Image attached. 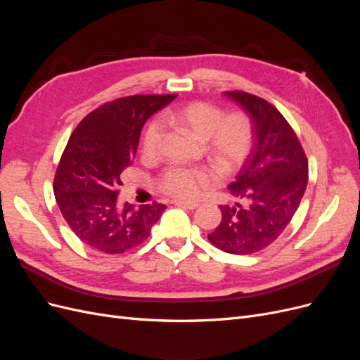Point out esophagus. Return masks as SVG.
I'll return each mask as SVG.
<instances>
[{
    "label": "esophagus",
    "mask_w": 360,
    "mask_h": 360,
    "mask_svg": "<svg viewBox=\"0 0 360 360\" xmlns=\"http://www.w3.org/2000/svg\"><path fill=\"white\" fill-rule=\"evenodd\" d=\"M172 202L176 204V205H179V207H184V209H189V210L197 209V207L200 205L198 202H193V201H181V200H174Z\"/></svg>",
    "instance_id": "1"
}]
</instances>
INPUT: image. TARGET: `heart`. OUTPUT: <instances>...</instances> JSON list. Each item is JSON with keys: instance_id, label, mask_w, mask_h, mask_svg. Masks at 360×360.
Returning a JSON list of instances; mask_svg holds the SVG:
<instances>
[{"instance_id": "b5f03b06", "label": "heart", "mask_w": 360, "mask_h": 360, "mask_svg": "<svg viewBox=\"0 0 360 360\" xmlns=\"http://www.w3.org/2000/svg\"><path fill=\"white\" fill-rule=\"evenodd\" d=\"M163 123L188 130L204 141L205 151L214 165L224 172L237 169L249 156L254 146L255 129L250 117L243 111L225 114L222 108L210 102H191L163 114ZM163 127L155 120L143 136V153L155 156L160 146ZM217 174L207 168L171 167L162 174L158 186L174 198L193 200L207 188L217 183Z\"/></svg>"}]
</instances>
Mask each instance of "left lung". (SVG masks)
<instances>
[{"label": "left lung", "instance_id": "left-lung-1", "mask_svg": "<svg viewBox=\"0 0 360 360\" xmlns=\"http://www.w3.org/2000/svg\"><path fill=\"white\" fill-rule=\"evenodd\" d=\"M225 94L252 118L255 147L230 184L236 201L221 205L222 221L209 240L224 252L249 255L274 243L292 219L308 184V159L274 105L246 91Z\"/></svg>", "mask_w": 360, "mask_h": 360}]
</instances>
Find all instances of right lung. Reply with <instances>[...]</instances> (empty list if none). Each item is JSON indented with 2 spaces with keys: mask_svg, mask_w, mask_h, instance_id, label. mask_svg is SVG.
<instances>
[{
  "mask_svg": "<svg viewBox=\"0 0 360 360\" xmlns=\"http://www.w3.org/2000/svg\"><path fill=\"white\" fill-rule=\"evenodd\" d=\"M177 94H135L106 102L70 135L53 179L61 214L79 240L103 254L139 246L167 207L153 201L120 207L122 172L132 163L147 118Z\"/></svg>",
  "mask_w": 360,
  "mask_h": 360,
  "instance_id": "right-lung-1",
  "label": "right lung"
}]
</instances>
